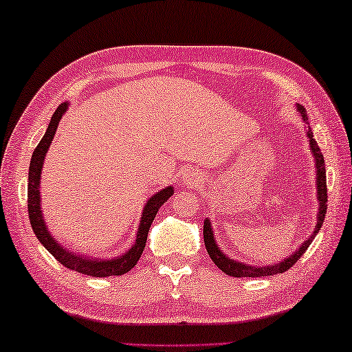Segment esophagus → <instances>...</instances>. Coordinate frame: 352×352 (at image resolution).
I'll list each match as a JSON object with an SVG mask.
<instances>
[{
    "instance_id": "esophagus-1",
    "label": "esophagus",
    "mask_w": 352,
    "mask_h": 352,
    "mask_svg": "<svg viewBox=\"0 0 352 352\" xmlns=\"http://www.w3.org/2000/svg\"><path fill=\"white\" fill-rule=\"evenodd\" d=\"M199 179V176L196 175V173L193 170H187L184 171L182 175V181H186L187 184H190V186H193V184H196V181Z\"/></svg>"
}]
</instances>
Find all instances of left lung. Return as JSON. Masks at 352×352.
<instances>
[{
  "label": "left lung",
  "instance_id": "8db88e82",
  "mask_svg": "<svg viewBox=\"0 0 352 352\" xmlns=\"http://www.w3.org/2000/svg\"><path fill=\"white\" fill-rule=\"evenodd\" d=\"M297 111L301 116V119L307 125V114L306 109L303 107L297 104ZM306 138L309 139V146H311V153L314 154V159H316V184H317V199H318V213H317V224L316 229H314L312 235L306 239V241L300 245V248L294 252L292 255H289L285 260L275 264H269V266H249V264L239 263L236 260H232V258L223 254V250L219 249V245L217 244V239H214L213 235V229L210 224V219L204 221V243H206V249L210 255L212 261L217 264V266L223 270L224 274L230 275V276H236V278H241V276H269V275H276V274H283L286 272L287 269H291L295 263H297L298 258L305 254L309 248L312 239L316 238L318 230L322 229L323 221L326 217V210H328V188H326V168H324V159L323 154L320 151V148L317 145L316 139H314L312 129L311 126H307L306 129Z\"/></svg>",
  "mask_w": 352,
  "mask_h": 352
}]
</instances>
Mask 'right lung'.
<instances>
[{"mask_svg":"<svg viewBox=\"0 0 352 352\" xmlns=\"http://www.w3.org/2000/svg\"><path fill=\"white\" fill-rule=\"evenodd\" d=\"M69 104L67 102L61 103L60 107L55 109L51 122H49L47 129L40 144L32 153V159H30L29 165V176H28V212L32 230L38 241L45 245L46 250L51 254L55 260L60 264H63L65 267L71 270H77L80 274L89 275V276H111V275H123L131 270L135 264H138L142 252L145 249L148 230L154 221V217L159 212L160 206L165 204V201L175 193L173 187H166L160 190L156 195H153L150 199L146 201V204L142 210V218L138 227V235H135V241L131 245V249H128L125 254L120 256H114L111 260H91V256H80L76 255L74 252L65 249L58 241H55L52 238V233L47 230V226L43 219L41 212V198H40V182H41V170L43 164H45L46 153L49 146L52 144V139L55 135V131L58 128V122Z\"/></svg>","mask_w":352,"mask_h":352,"instance_id":"obj_1","label":"right lung"}]
</instances>
